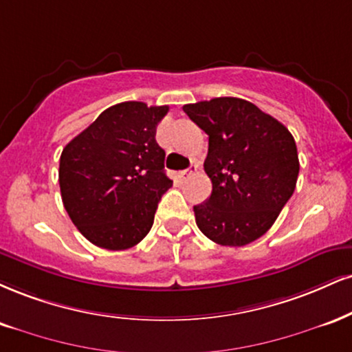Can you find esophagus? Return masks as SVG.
Here are the masks:
<instances>
[{
  "mask_svg": "<svg viewBox=\"0 0 352 352\" xmlns=\"http://www.w3.org/2000/svg\"><path fill=\"white\" fill-rule=\"evenodd\" d=\"M195 170H197V165H190L188 168H185V170H180L177 173V177H179V180H185L188 175H192Z\"/></svg>",
  "mask_w": 352,
  "mask_h": 352,
  "instance_id": "obj_1",
  "label": "esophagus"
}]
</instances>
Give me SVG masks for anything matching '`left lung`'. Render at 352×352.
<instances>
[{"mask_svg":"<svg viewBox=\"0 0 352 352\" xmlns=\"http://www.w3.org/2000/svg\"><path fill=\"white\" fill-rule=\"evenodd\" d=\"M208 134L210 198L193 206L197 226L217 244L245 245L270 230L297 185L300 162L290 131L251 101L232 96L185 104Z\"/></svg>","mask_w":352,"mask_h":352,"instance_id":"left-lung-1","label":"left lung"}]
</instances>
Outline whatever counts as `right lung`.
<instances>
[{"mask_svg": "<svg viewBox=\"0 0 352 352\" xmlns=\"http://www.w3.org/2000/svg\"><path fill=\"white\" fill-rule=\"evenodd\" d=\"M167 111L142 101L114 104L63 147V206L91 244L122 251L151 231L160 197L172 187L155 141Z\"/></svg>", "mask_w": 352, "mask_h": 352, "instance_id": "1", "label": "right lung"}]
</instances>
